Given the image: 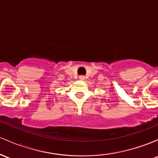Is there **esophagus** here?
<instances>
[{
	"instance_id": "34e87169",
	"label": "esophagus",
	"mask_w": 158,
	"mask_h": 158,
	"mask_svg": "<svg viewBox=\"0 0 158 158\" xmlns=\"http://www.w3.org/2000/svg\"><path fill=\"white\" fill-rule=\"evenodd\" d=\"M79 79L81 80V81H83V80L85 79V76L84 75H80L79 76Z\"/></svg>"
}]
</instances>
